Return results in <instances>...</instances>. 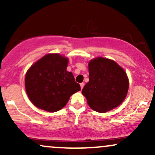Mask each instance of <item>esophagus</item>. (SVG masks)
<instances>
[{"instance_id": "obj_1", "label": "esophagus", "mask_w": 155, "mask_h": 155, "mask_svg": "<svg viewBox=\"0 0 155 155\" xmlns=\"http://www.w3.org/2000/svg\"><path fill=\"white\" fill-rule=\"evenodd\" d=\"M80 86H81V90H82L83 87H84V84L81 83V84H80Z\"/></svg>"}]
</instances>
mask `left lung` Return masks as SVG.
Wrapping results in <instances>:
<instances>
[{
	"label": "left lung",
	"instance_id": "8db88e82",
	"mask_svg": "<svg viewBox=\"0 0 155 155\" xmlns=\"http://www.w3.org/2000/svg\"><path fill=\"white\" fill-rule=\"evenodd\" d=\"M89 81L83 95L94 111L105 113L122 104L127 94L129 81L122 67L114 60L96 58L88 64Z\"/></svg>",
	"mask_w": 155,
	"mask_h": 155
}]
</instances>
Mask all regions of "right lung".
<instances>
[{"label": "right lung", "instance_id": "right-lung-1", "mask_svg": "<svg viewBox=\"0 0 155 155\" xmlns=\"http://www.w3.org/2000/svg\"><path fill=\"white\" fill-rule=\"evenodd\" d=\"M68 59L59 54H48L26 73L27 95L36 107L55 112L66 105L73 94L81 90L71 72L67 71Z\"/></svg>", "mask_w": 155, "mask_h": 155}]
</instances>
